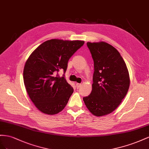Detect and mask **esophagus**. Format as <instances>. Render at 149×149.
I'll use <instances>...</instances> for the list:
<instances>
[{
  "label": "esophagus",
  "instance_id": "1",
  "mask_svg": "<svg viewBox=\"0 0 149 149\" xmlns=\"http://www.w3.org/2000/svg\"><path fill=\"white\" fill-rule=\"evenodd\" d=\"M76 86H77V88H79L80 86H81V84H79V83H77L76 84Z\"/></svg>",
  "mask_w": 149,
  "mask_h": 149
}]
</instances>
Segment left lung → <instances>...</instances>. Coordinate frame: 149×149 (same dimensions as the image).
<instances>
[{
  "label": "left lung",
  "instance_id": "1",
  "mask_svg": "<svg viewBox=\"0 0 149 149\" xmlns=\"http://www.w3.org/2000/svg\"><path fill=\"white\" fill-rule=\"evenodd\" d=\"M94 63L92 90L83 100L95 116L112 112L125 97L130 79L124 59L118 50L106 42H87Z\"/></svg>",
  "mask_w": 149,
  "mask_h": 149
}]
</instances>
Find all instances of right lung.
Returning a JSON list of instances; mask_svg holds the SVG:
<instances>
[{
    "instance_id": "1",
    "label": "right lung",
    "mask_w": 149,
    "mask_h": 149,
    "mask_svg": "<svg viewBox=\"0 0 149 149\" xmlns=\"http://www.w3.org/2000/svg\"><path fill=\"white\" fill-rule=\"evenodd\" d=\"M84 44L82 40H47L25 62V87L30 99L42 112L57 114L65 107L74 92L65 78L68 61ZM61 70L64 71L62 77L58 74Z\"/></svg>"
}]
</instances>
